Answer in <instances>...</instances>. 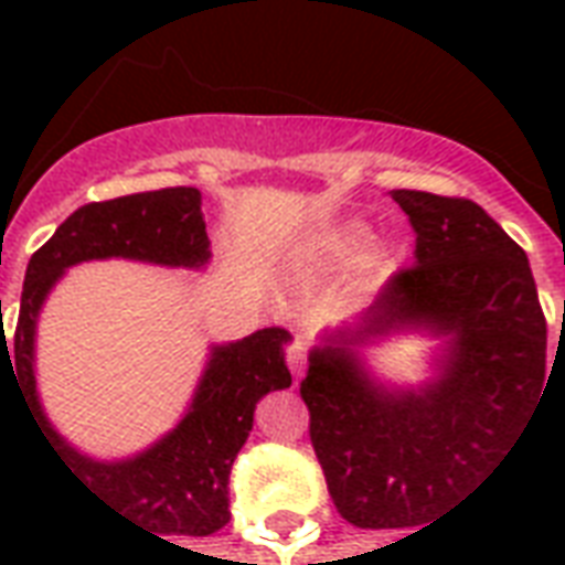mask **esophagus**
I'll list each match as a JSON object with an SVG mask.
<instances>
[{"label":"esophagus","instance_id":"1","mask_svg":"<svg viewBox=\"0 0 565 565\" xmlns=\"http://www.w3.org/2000/svg\"><path fill=\"white\" fill-rule=\"evenodd\" d=\"M287 363H290L294 379L302 381V375H306V369H308V348L302 339H296V342L287 348Z\"/></svg>","mask_w":565,"mask_h":565}]
</instances>
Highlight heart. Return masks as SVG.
I'll list each match as a JSON object with an SVG mask.
<instances>
[{
  "label": "heart",
  "instance_id": "1",
  "mask_svg": "<svg viewBox=\"0 0 565 565\" xmlns=\"http://www.w3.org/2000/svg\"><path fill=\"white\" fill-rule=\"evenodd\" d=\"M356 256V287L363 294H375L403 266V247L393 242H372L369 245V226L360 221L335 223L327 233L311 242L308 259L318 271H339Z\"/></svg>",
  "mask_w": 565,
  "mask_h": 565
}]
</instances>
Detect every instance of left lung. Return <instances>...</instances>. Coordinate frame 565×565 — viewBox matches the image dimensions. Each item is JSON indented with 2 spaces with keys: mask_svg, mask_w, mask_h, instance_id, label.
<instances>
[{
  "mask_svg": "<svg viewBox=\"0 0 565 565\" xmlns=\"http://www.w3.org/2000/svg\"><path fill=\"white\" fill-rule=\"evenodd\" d=\"M391 196L415 226L417 266L320 332L299 387L332 502L363 530L417 526L454 502L547 391V327L526 254L469 199ZM399 334L437 342L424 382L399 385L367 363L369 347Z\"/></svg>",
  "mask_w": 565,
  "mask_h": 565,
  "instance_id": "1",
  "label": "left lung"
}]
</instances>
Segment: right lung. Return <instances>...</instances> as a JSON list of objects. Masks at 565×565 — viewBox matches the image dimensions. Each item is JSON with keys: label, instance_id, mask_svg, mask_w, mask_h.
<instances>
[{"label": "right lung", "instance_id": "add662e5", "mask_svg": "<svg viewBox=\"0 0 565 565\" xmlns=\"http://www.w3.org/2000/svg\"><path fill=\"white\" fill-rule=\"evenodd\" d=\"M90 259L205 269L211 242L202 193L196 186H169L90 202L68 214L26 266L18 330L0 344V384L2 363H8L23 403L35 415L32 420L44 429L60 462L117 514L132 518L136 526L141 523L150 535L217 533L230 523V469L254 429L257 403L266 393L287 391L294 381L287 369L294 335L266 327L238 342L209 344L193 396L169 433L127 457H93L56 429L35 379V335L44 302L72 266Z\"/></svg>", "mask_w": 565, "mask_h": 565}]
</instances>
